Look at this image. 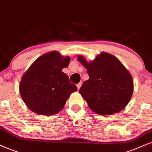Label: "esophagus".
<instances>
[{"label":"esophagus","instance_id":"esophagus-1","mask_svg":"<svg viewBox=\"0 0 152 152\" xmlns=\"http://www.w3.org/2000/svg\"><path fill=\"white\" fill-rule=\"evenodd\" d=\"M81 86H82V83H78L77 85V89H78V90H80V87H81Z\"/></svg>","mask_w":152,"mask_h":152}]
</instances>
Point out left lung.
Returning <instances> with one entry per match:
<instances>
[{
  "mask_svg": "<svg viewBox=\"0 0 152 152\" xmlns=\"http://www.w3.org/2000/svg\"><path fill=\"white\" fill-rule=\"evenodd\" d=\"M77 59L90 77L79 90L89 107L101 115L122 111L129 102L134 90L132 77L122 62L105 52L90 62L83 55H78Z\"/></svg>",
  "mask_w": 152,
  "mask_h": 152,
  "instance_id": "obj_1",
  "label": "left lung"
}]
</instances>
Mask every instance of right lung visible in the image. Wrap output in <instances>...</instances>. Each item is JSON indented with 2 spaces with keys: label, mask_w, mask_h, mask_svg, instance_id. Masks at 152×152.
Listing matches in <instances>:
<instances>
[{
  "label": "right lung",
  "mask_w": 152,
  "mask_h": 152,
  "mask_svg": "<svg viewBox=\"0 0 152 152\" xmlns=\"http://www.w3.org/2000/svg\"><path fill=\"white\" fill-rule=\"evenodd\" d=\"M69 61L68 56L64 58L58 52H49L39 57L23 75L20 94L32 112L46 116L58 114L69 95L77 90L62 72Z\"/></svg>",
  "instance_id": "add662e5"
}]
</instances>
